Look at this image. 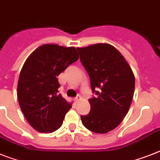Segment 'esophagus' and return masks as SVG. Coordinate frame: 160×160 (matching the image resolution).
<instances>
[{
	"instance_id": "34e87169",
	"label": "esophagus",
	"mask_w": 160,
	"mask_h": 160,
	"mask_svg": "<svg viewBox=\"0 0 160 160\" xmlns=\"http://www.w3.org/2000/svg\"><path fill=\"white\" fill-rule=\"evenodd\" d=\"M80 100H81V96H80V95H77V96L75 98V101H76V102H79Z\"/></svg>"
}]
</instances>
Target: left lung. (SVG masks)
I'll use <instances>...</instances> for the list:
<instances>
[{"label":"left lung","mask_w":160,"mask_h":160,"mask_svg":"<svg viewBox=\"0 0 160 160\" xmlns=\"http://www.w3.org/2000/svg\"><path fill=\"white\" fill-rule=\"evenodd\" d=\"M80 59L90 78L91 110L80 115L86 128L107 133L121 123L128 113L135 87L133 72L123 55L109 44L77 48Z\"/></svg>","instance_id":"1"}]
</instances>
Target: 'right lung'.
I'll list each match as a JSON object with an SVG mask.
<instances>
[{
	"label": "right lung",
	"mask_w": 160,
	"mask_h": 160,
	"mask_svg": "<svg viewBox=\"0 0 160 160\" xmlns=\"http://www.w3.org/2000/svg\"><path fill=\"white\" fill-rule=\"evenodd\" d=\"M78 59L75 47L47 44L32 52L24 62L17 88L18 104L28 123L38 132L58 129L72 108V103L58 93L57 77Z\"/></svg>",
	"instance_id": "1"
}]
</instances>
